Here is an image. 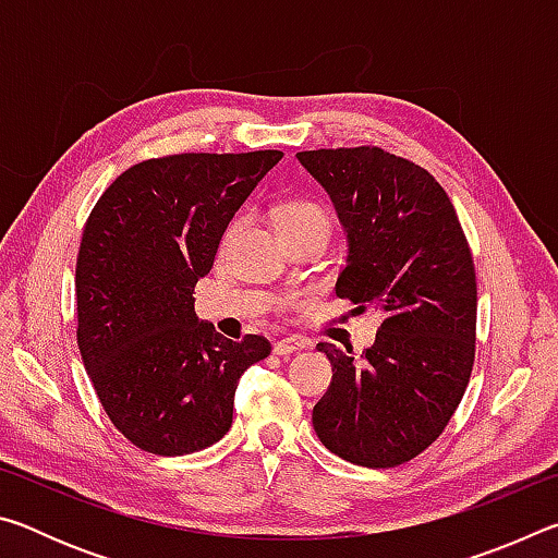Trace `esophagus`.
I'll use <instances>...</instances> for the list:
<instances>
[{"label": "esophagus", "instance_id": "1", "mask_svg": "<svg viewBox=\"0 0 558 558\" xmlns=\"http://www.w3.org/2000/svg\"><path fill=\"white\" fill-rule=\"evenodd\" d=\"M307 347L305 339H295V337H288V339H280V342L272 344V352H276L278 356H290L295 352H302V349Z\"/></svg>", "mask_w": 558, "mask_h": 558}]
</instances>
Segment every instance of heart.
Listing matches in <instances>:
<instances>
[{"instance_id": "heart-1", "label": "heart", "mask_w": 558, "mask_h": 558, "mask_svg": "<svg viewBox=\"0 0 558 558\" xmlns=\"http://www.w3.org/2000/svg\"><path fill=\"white\" fill-rule=\"evenodd\" d=\"M241 223H243V219H235L229 226V231H226V241L233 239L235 231L241 229ZM276 223H278L282 235H290V233H300L307 229H327L329 231L332 219H329V211L323 204L310 202V199H290V202L278 206Z\"/></svg>"}]
</instances>
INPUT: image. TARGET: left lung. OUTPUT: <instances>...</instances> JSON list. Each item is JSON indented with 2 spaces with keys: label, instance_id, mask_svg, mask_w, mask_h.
Instances as JSON below:
<instances>
[{
  "label": "left lung",
  "instance_id": "1",
  "mask_svg": "<svg viewBox=\"0 0 558 558\" xmlns=\"http://www.w3.org/2000/svg\"><path fill=\"white\" fill-rule=\"evenodd\" d=\"M332 199L349 241L337 295L379 310L376 342H319L332 384L313 409L327 450L364 468L421 456L456 413L475 362V263L436 177L381 147L298 153Z\"/></svg>",
  "mask_w": 558,
  "mask_h": 558
}]
</instances>
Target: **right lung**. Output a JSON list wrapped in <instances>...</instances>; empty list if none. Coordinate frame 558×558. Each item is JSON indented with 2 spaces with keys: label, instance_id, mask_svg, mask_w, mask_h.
<instances>
[{
  "label": "right lung",
  "instance_id": "1",
  "mask_svg": "<svg viewBox=\"0 0 558 558\" xmlns=\"http://www.w3.org/2000/svg\"><path fill=\"white\" fill-rule=\"evenodd\" d=\"M278 149L145 159L112 182L75 260L78 349L98 399L132 446L186 456L231 428L241 374L270 342H231L199 323L194 286Z\"/></svg>",
  "mask_w": 558,
  "mask_h": 558
}]
</instances>
